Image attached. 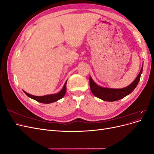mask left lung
Returning a JSON list of instances; mask_svg holds the SVG:
<instances>
[{
  "instance_id": "8db88e82",
  "label": "left lung",
  "mask_w": 154,
  "mask_h": 154,
  "mask_svg": "<svg viewBox=\"0 0 154 154\" xmlns=\"http://www.w3.org/2000/svg\"><path fill=\"white\" fill-rule=\"evenodd\" d=\"M143 71V67L138 76L131 84L123 88H109L100 87L94 82L91 77L89 78L90 88L92 94L97 97L106 101H114L123 98L130 94L136 87L140 80L141 73Z\"/></svg>"
}]
</instances>
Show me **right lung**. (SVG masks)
<instances>
[{
	"label": "right lung",
	"instance_id": "right-lung-1",
	"mask_svg": "<svg viewBox=\"0 0 154 154\" xmlns=\"http://www.w3.org/2000/svg\"><path fill=\"white\" fill-rule=\"evenodd\" d=\"M66 84H67V82L65 83V84L62 88V89L61 90V91L57 93V94H55L46 95V96H36L31 95V94H28V93L26 92L25 91H24V92L27 96H29V97H31V98L40 102V103H53V102H54L62 98V97L64 96L65 94H66Z\"/></svg>",
	"mask_w": 154,
	"mask_h": 154
}]
</instances>
